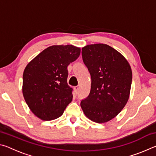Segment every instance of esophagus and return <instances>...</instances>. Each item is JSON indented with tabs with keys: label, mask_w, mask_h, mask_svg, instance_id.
<instances>
[{
	"label": "esophagus",
	"mask_w": 156,
	"mask_h": 156,
	"mask_svg": "<svg viewBox=\"0 0 156 156\" xmlns=\"http://www.w3.org/2000/svg\"><path fill=\"white\" fill-rule=\"evenodd\" d=\"M78 90H79V88H78V87H74V91H75V92H76V94H77L78 93Z\"/></svg>",
	"instance_id": "esophagus-1"
}]
</instances>
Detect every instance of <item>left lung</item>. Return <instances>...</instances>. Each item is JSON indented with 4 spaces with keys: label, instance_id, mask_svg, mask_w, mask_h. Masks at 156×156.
Masks as SVG:
<instances>
[{
    "label": "left lung",
    "instance_id": "8db88e82",
    "mask_svg": "<svg viewBox=\"0 0 156 156\" xmlns=\"http://www.w3.org/2000/svg\"><path fill=\"white\" fill-rule=\"evenodd\" d=\"M83 62L91 78L89 96L80 102L87 117L98 123L113 119L127 102L132 82L130 65L120 53L105 44L82 48Z\"/></svg>",
    "mask_w": 156,
    "mask_h": 156
}]
</instances>
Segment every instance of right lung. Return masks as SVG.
Segmentation results:
<instances>
[{"label": "right lung", "mask_w": 156, "mask_h": 156, "mask_svg": "<svg viewBox=\"0 0 156 156\" xmlns=\"http://www.w3.org/2000/svg\"><path fill=\"white\" fill-rule=\"evenodd\" d=\"M80 54L79 47L53 45L28 63L23 72V94L34 115L52 120L62 115L73 98L67 67Z\"/></svg>", "instance_id": "1"}]
</instances>
